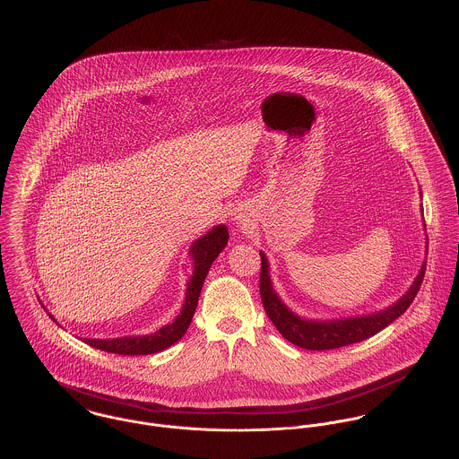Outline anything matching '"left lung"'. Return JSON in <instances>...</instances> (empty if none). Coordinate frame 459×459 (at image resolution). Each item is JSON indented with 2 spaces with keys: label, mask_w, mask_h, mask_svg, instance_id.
Returning <instances> with one entry per match:
<instances>
[{
  "label": "left lung",
  "mask_w": 459,
  "mask_h": 459,
  "mask_svg": "<svg viewBox=\"0 0 459 459\" xmlns=\"http://www.w3.org/2000/svg\"><path fill=\"white\" fill-rule=\"evenodd\" d=\"M262 267H260V295L262 304L286 341L291 344L309 350V351H326V350H337L350 344L361 342L383 328H386L389 323H393L396 317L402 316L412 300L416 299L421 282H423L426 264H423L416 281L409 288V291L393 306H389L386 311L368 315V316L346 317V319H335V321H311L293 315L284 304L278 293L273 288V282L269 278V264L265 255L260 251Z\"/></svg>",
  "instance_id": "obj_1"
}]
</instances>
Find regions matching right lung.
<instances>
[{"label":"right lung","instance_id":"obj_1","mask_svg":"<svg viewBox=\"0 0 459 459\" xmlns=\"http://www.w3.org/2000/svg\"><path fill=\"white\" fill-rule=\"evenodd\" d=\"M227 241H229L227 227L216 225L206 236L197 239L194 243V247H190V255L194 258V276L188 281L183 309L171 325H166L159 332L150 333V335H142V337H120V339H109V341L108 339H83V342L96 350L106 351V353L127 354V356L159 353V351L173 346L185 335V332L194 317V313H195L199 295H201L204 280L210 273V267H212L214 258L220 255V251L227 247Z\"/></svg>","mask_w":459,"mask_h":459}]
</instances>
